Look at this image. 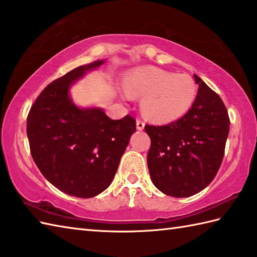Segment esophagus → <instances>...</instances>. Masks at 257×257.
Listing matches in <instances>:
<instances>
[{"label": "esophagus", "mask_w": 257, "mask_h": 257, "mask_svg": "<svg viewBox=\"0 0 257 257\" xmlns=\"http://www.w3.org/2000/svg\"><path fill=\"white\" fill-rule=\"evenodd\" d=\"M145 128V122H144V120H141V119H137V129L138 130H143Z\"/></svg>", "instance_id": "1"}]
</instances>
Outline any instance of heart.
Masks as SVG:
<instances>
[{
	"mask_svg": "<svg viewBox=\"0 0 257 257\" xmlns=\"http://www.w3.org/2000/svg\"><path fill=\"white\" fill-rule=\"evenodd\" d=\"M123 88L125 97H143V112L155 122H170L181 118L196 97L192 77L157 67H139L129 72L123 79Z\"/></svg>",
	"mask_w": 257,
	"mask_h": 257,
	"instance_id": "b5f03b06",
	"label": "heart"
}]
</instances>
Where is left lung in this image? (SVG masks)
I'll return each instance as SVG.
<instances>
[{
  "label": "left lung",
  "mask_w": 257,
  "mask_h": 257,
  "mask_svg": "<svg viewBox=\"0 0 257 257\" xmlns=\"http://www.w3.org/2000/svg\"><path fill=\"white\" fill-rule=\"evenodd\" d=\"M198 94L177 121L146 124L151 146L147 162L152 182L162 193L187 198L209 185L224 157L230 118L221 97L194 75Z\"/></svg>",
  "instance_id": "1"
}]
</instances>
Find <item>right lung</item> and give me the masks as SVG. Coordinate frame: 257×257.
Returning a JSON list of instances; mask_svg holds the SVG:
<instances>
[{
    "label": "right lung",
    "instance_id": "right-lung-1",
    "mask_svg": "<svg viewBox=\"0 0 257 257\" xmlns=\"http://www.w3.org/2000/svg\"><path fill=\"white\" fill-rule=\"evenodd\" d=\"M102 63L79 66L52 81L27 116L26 134L37 168L62 192L83 199L109 187L136 132L130 114L112 120L101 109H79L70 100L73 81Z\"/></svg>",
    "mask_w": 257,
    "mask_h": 257
}]
</instances>
